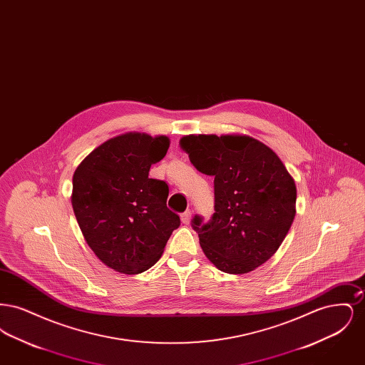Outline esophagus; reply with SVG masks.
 <instances>
[{
	"label": "esophagus",
	"instance_id": "obj_1",
	"mask_svg": "<svg viewBox=\"0 0 365 365\" xmlns=\"http://www.w3.org/2000/svg\"><path fill=\"white\" fill-rule=\"evenodd\" d=\"M191 216H192V213H191L190 209H189V210H186L185 213H182V215H180L182 223H185V225H189V223H190Z\"/></svg>",
	"mask_w": 365,
	"mask_h": 365
}]
</instances>
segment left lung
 Returning <instances> with one entry per match:
<instances>
[{"mask_svg": "<svg viewBox=\"0 0 365 365\" xmlns=\"http://www.w3.org/2000/svg\"><path fill=\"white\" fill-rule=\"evenodd\" d=\"M191 164L215 176V213L192 226L217 269L241 275L269 260L295 216L294 179L278 155L246 134H190L179 140Z\"/></svg>", "mask_w": 365, "mask_h": 365, "instance_id": "8db88e82", "label": "left lung"}]
</instances>
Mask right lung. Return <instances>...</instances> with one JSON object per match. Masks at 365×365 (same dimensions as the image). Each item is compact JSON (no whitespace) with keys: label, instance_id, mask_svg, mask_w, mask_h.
<instances>
[{"label":"right lung","instance_id":"add662e5","mask_svg":"<svg viewBox=\"0 0 365 365\" xmlns=\"http://www.w3.org/2000/svg\"><path fill=\"white\" fill-rule=\"evenodd\" d=\"M171 140L131 131L90 152L72 176L71 202L88 247L110 269L135 275L161 257L179 216L168 186L149 178Z\"/></svg>","mask_w":365,"mask_h":365}]
</instances>
